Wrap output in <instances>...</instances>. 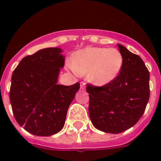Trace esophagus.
Returning a JSON list of instances; mask_svg holds the SVG:
<instances>
[{
  "label": "esophagus",
  "instance_id": "esophagus-1",
  "mask_svg": "<svg viewBox=\"0 0 161 161\" xmlns=\"http://www.w3.org/2000/svg\"><path fill=\"white\" fill-rule=\"evenodd\" d=\"M80 89L82 90H86V83L84 82H80Z\"/></svg>",
  "mask_w": 161,
  "mask_h": 161
}]
</instances>
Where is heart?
Wrapping results in <instances>:
<instances>
[{
	"label": "heart",
	"instance_id": "heart-1",
	"mask_svg": "<svg viewBox=\"0 0 161 161\" xmlns=\"http://www.w3.org/2000/svg\"><path fill=\"white\" fill-rule=\"evenodd\" d=\"M122 67V54L116 48L89 47L78 50L71 61L76 74L88 73L90 82L98 86L108 85L116 79Z\"/></svg>",
	"mask_w": 161,
	"mask_h": 161
}]
</instances>
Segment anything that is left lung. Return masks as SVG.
<instances>
[{
    "instance_id": "obj_1",
    "label": "left lung",
    "mask_w": 161,
    "mask_h": 161,
    "mask_svg": "<svg viewBox=\"0 0 161 161\" xmlns=\"http://www.w3.org/2000/svg\"><path fill=\"white\" fill-rule=\"evenodd\" d=\"M123 57L119 75L110 84H87L89 114L98 130L118 134L134 126L145 111L150 98V72L142 58L118 44Z\"/></svg>"
}]
</instances>
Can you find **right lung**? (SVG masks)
Returning a JSON list of instances; mask_svg holds the SVG:
<instances>
[{
  "instance_id": "1",
  "label": "right lung",
  "mask_w": 161,
  "mask_h": 161,
  "mask_svg": "<svg viewBox=\"0 0 161 161\" xmlns=\"http://www.w3.org/2000/svg\"><path fill=\"white\" fill-rule=\"evenodd\" d=\"M61 48L42 49L25 57L11 76L10 102L14 118L25 130L38 136L59 132L80 84H58L64 65Z\"/></svg>"
}]
</instances>
